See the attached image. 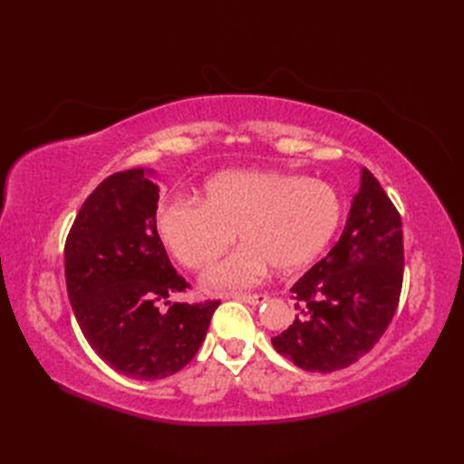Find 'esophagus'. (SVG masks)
<instances>
[{
	"label": "esophagus",
	"instance_id": "1",
	"mask_svg": "<svg viewBox=\"0 0 464 464\" xmlns=\"http://www.w3.org/2000/svg\"><path fill=\"white\" fill-rule=\"evenodd\" d=\"M232 298L246 302V304H254V305L269 300V296H266V294H263V292H259V294H232Z\"/></svg>",
	"mask_w": 464,
	"mask_h": 464
}]
</instances>
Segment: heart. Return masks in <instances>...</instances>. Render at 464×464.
I'll return each instance as SVG.
<instances>
[{
    "instance_id": "b5f03b06",
    "label": "heart",
    "mask_w": 464,
    "mask_h": 464,
    "mask_svg": "<svg viewBox=\"0 0 464 464\" xmlns=\"http://www.w3.org/2000/svg\"><path fill=\"white\" fill-rule=\"evenodd\" d=\"M343 220V201L321 179L280 170H228L207 179L203 201L176 198L160 205L157 228L188 269L215 263L234 240L244 247L205 275L213 290L254 286L266 273H290L325 249Z\"/></svg>"
}]
</instances>
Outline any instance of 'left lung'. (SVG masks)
<instances>
[{"mask_svg": "<svg viewBox=\"0 0 464 464\" xmlns=\"http://www.w3.org/2000/svg\"><path fill=\"white\" fill-rule=\"evenodd\" d=\"M402 222L363 168L339 242L290 288L298 315L271 343L305 372L348 368L382 339L402 288Z\"/></svg>", "mask_w": 464, "mask_h": 464, "instance_id": "left-lung-1", "label": "left lung"}]
</instances>
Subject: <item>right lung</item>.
I'll return each mask as SVG.
<instances>
[{
	"label": "right lung",
	"instance_id": "add662e5",
	"mask_svg": "<svg viewBox=\"0 0 464 464\" xmlns=\"http://www.w3.org/2000/svg\"><path fill=\"white\" fill-rule=\"evenodd\" d=\"M157 208L159 186L143 168L111 174L82 203L63 249L67 296L87 343L110 368L145 382L191 362L220 304L168 302L189 283L168 259Z\"/></svg>",
	"mask_w": 464,
	"mask_h": 464
}]
</instances>
